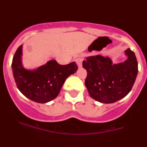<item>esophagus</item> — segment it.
Segmentation results:
<instances>
[{
  "label": "esophagus",
  "instance_id": "34e87169",
  "mask_svg": "<svg viewBox=\"0 0 147 147\" xmlns=\"http://www.w3.org/2000/svg\"><path fill=\"white\" fill-rule=\"evenodd\" d=\"M76 61V64H77L78 67H82V61H83V58L82 57H78L75 59Z\"/></svg>",
  "mask_w": 147,
  "mask_h": 147
}]
</instances>
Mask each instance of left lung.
<instances>
[{
	"label": "left lung",
	"instance_id": "left-lung-1",
	"mask_svg": "<svg viewBox=\"0 0 147 147\" xmlns=\"http://www.w3.org/2000/svg\"><path fill=\"white\" fill-rule=\"evenodd\" d=\"M125 54L127 59L119 64H113L110 58L100 55L88 57L83 61V67L88 72L85 86L93 99L113 103L130 92L138 74V62L129 49Z\"/></svg>",
	"mask_w": 147,
	"mask_h": 147
}]
</instances>
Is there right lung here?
<instances>
[{
    "label": "right lung",
    "instance_id": "1",
    "mask_svg": "<svg viewBox=\"0 0 147 147\" xmlns=\"http://www.w3.org/2000/svg\"><path fill=\"white\" fill-rule=\"evenodd\" d=\"M22 48L17 49L12 59L13 76L18 88L25 96L38 103H46L57 96L65 81L78 69L75 62L59 65L50 60L34 71H28L21 63Z\"/></svg>",
    "mask_w": 147,
    "mask_h": 147
}]
</instances>
